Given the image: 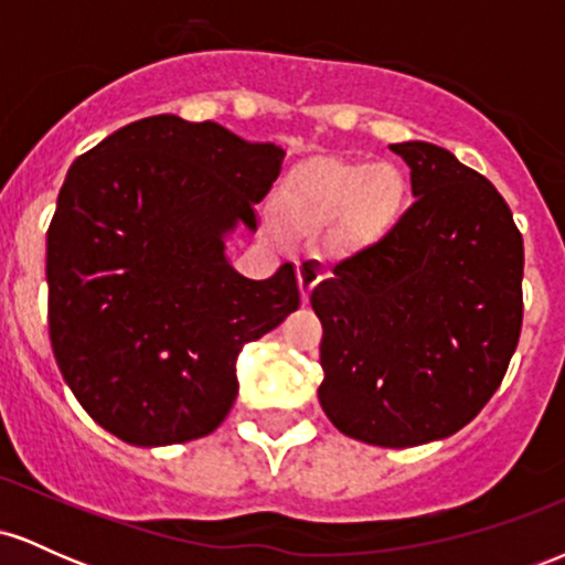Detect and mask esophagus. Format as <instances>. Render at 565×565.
Segmentation results:
<instances>
[{
	"mask_svg": "<svg viewBox=\"0 0 565 565\" xmlns=\"http://www.w3.org/2000/svg\"><path fill=\"white\" fill-rule=\"evenodd\" d=\"M297 281H300V297L302 302L310 300V291L321 281V265L316 260L297 263Z\"/></svg>",
	"mask_w": 565,
	"mask_h": 565,
	"instance_id": "obj_1",
	"label": "esophagus"
}]
</instances>
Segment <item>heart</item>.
I'll list each match as a JSON object with an SVG mask.
<instances>
[{"mask_svg": "<svg viewBox=\"0 0 565 565\" xmlns=\"http://www.w3.org/2000/svg\"><path fill=\"white\" fill-rule=\"evenodd\" d=\"M408 180L391 161L316 157L291 170L284 206L308 228L337 223L350 246H372L404 215Z\"/></svg>", "mask_w": 565, "mask_h": 565, "instance_id": "1", "label": "heart"}]
</instances>
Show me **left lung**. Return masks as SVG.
Wrapping results in <instances>:
<instances>
[{
    "instance_id": "1",
    "label": "left lung",
    "mask_w": 565,
    "mask_h": 565,
    "mask_svg": "<svg viewBox=\"0 0 565 565\" xmlns=\"http://www.w3.org/2000/svg\"><path fill=\"white\" fill-rule=\"evenodd\" d=\"M414 204L380 244L310 291L319 401L348 438L406 449L449 438L494 395L523 323V238L483 174L425 140L391 146Z\"/></svg>"
}]
</instances>
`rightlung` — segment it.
I'll list each match as a JSON object with an SVG mask.
<instances>
[{
  "label": "right lung",
  "instance_id": "obj_1",
  "mask_svg": "<svg viewBox=\"0 0 565 565\" xmlns=\"http://www.w3.org/2000/svg\"><path fill=\"white\" fill-rule=\"evenodd\" d=\"M281 161L270 142L161 114L71 164L47 231L50 342L103 430L151 449L228 417L238 353L300 308L291 263L255 281L228 260Z\"/></svg>",
  "mask_w": 565,
  "mask_h": 565
}]
</instances>
